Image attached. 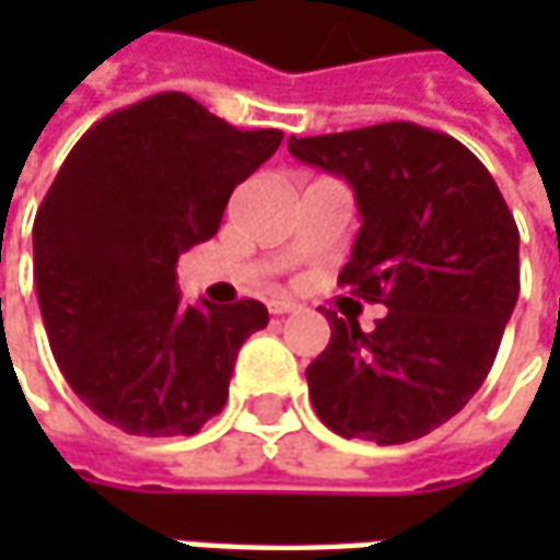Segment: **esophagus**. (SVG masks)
<instances>
[{
	"instance_id": "esophagus-1",
	"label": "esophagus",
	"mask_w": 560,
	"mask_h": 560,
	"mask_svg": "<svg viewBox=\"0 0 560 560\" xmlns=\"http://www.w3.org/2000/svg\"><path fill=\"white\" fill-rule=\"evenodd\" d=\"M299 308H302V305H299V302H292V299H270L268 302V312L277 314V317H280V314L299 312Z\"/></svg>"
}]
</instances>
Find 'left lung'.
Here are the masks:
<instances>
[{"label":"left lung","mask_w":560,"mask_h":560,"mask_svg":"<svg viewBox=\"0 0 560 560\" xmlns=\"http://www.w3.org/2000/svg\"><path fill=\"white\" fill-rule=\"evenodd\" d=\"M290 152L352 184L361 230L339 287L389 308L371 334L327 312L330 346L305 371L314 411L346 440H420L495 361L521 292L514 214L467 145L411 120L290 137Z\"/></svg>","instance_id":"8db88e82"}]
</instances>
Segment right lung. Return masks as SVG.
<instances>
[{"label": "right lung", "mask_w": 560, "mask_h": 560, "mask_svg": "<svg viewBox=\"0 0 560 560\" xmlns=\"http://www.w3.org/2000/svg\"><path fill=\"white\" fill-rule=\"evenodd\" d=\"M280 140L159 93L93 124L49 186L33 221L46 336L80 401L124 433H199L240 346L268 327L255 299L180 302L177 258L218 233L230 192Z\"/></svg>", "instance_id": "add662e5"}]
</instances>
